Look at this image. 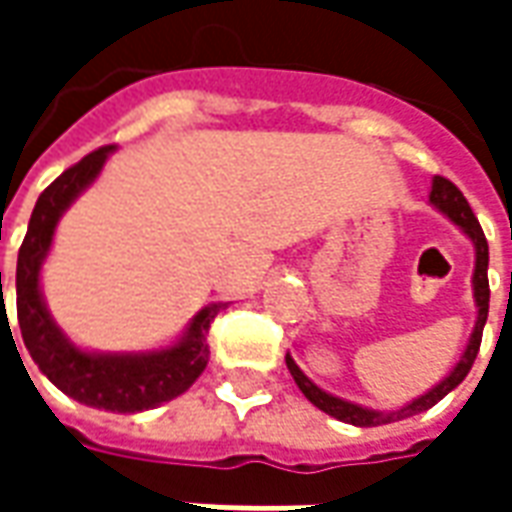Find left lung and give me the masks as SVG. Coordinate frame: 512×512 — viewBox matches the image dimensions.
<instances>
[{
	"label": "left lung",
	"mask_w": 512,
	"mask_h": 512,
	"mask_svg": "<svg viewBox=\"0 0 512 512\" xmlns=\"http://www.w3.org/2000/svg\"><path fill=\"white\" fill-rule=\"evenodd\" d=\"M428 202L441 213L447 216L458 230H461L474 246V271H472V296L474 307H477V318H474V329L469 334V343L463 348L461 359L455 362L447 376L441 378L439 384H433L428 392H422L414 400H408L406 406L392 408V411H378V408L359 406V403H351L345 397H337L332 392H326L321 386L315 384L304 370H301L293 356H285V365H288L290 376L296 381L304 397L310 400L312 406H318L323 414L340 419V422H348V425H356V428H376V425H389V422H397V419H408L414 414H422L439 403L441 397L450 395L455 386L461 384L463 378L469 376L474 359H477V351H480V340H483V326L488 321V299H491V290H488V241H485L483 227L477 222V216L469 208V202L463 197L461 191L452 186L447 178H433L430 183V197Z\"/></svg>",
	"instance_id": "obj_1"
}]
</instances>
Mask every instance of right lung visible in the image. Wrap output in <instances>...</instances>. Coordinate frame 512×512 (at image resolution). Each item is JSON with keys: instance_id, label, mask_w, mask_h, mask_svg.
I'll return each instance as SVG.
<instances>
[{"instance_id": "add662e5", "label": "right lung", "mask_w": 512, "mask_h": 512, "mask_svg": "<svg viewBox=\"0 0 512 512\" xmlns=\"http://www.w3.org/2000/svg\"><path fill=\"white\" fill-rule=\"evenodd\" d=\"M112 153L115 147L109 145L84 156L38 197L24 244L18 249L16 310L29 356L60 392L101 411L136 414L175 400L202 376L211 356L208 329L216 312L227 304L219 301L202 307L172 343L150 351H95L76 345L62 332L40 288V271L51 252L60 219L98 180Z\"/></svg>"}]
</instances>
